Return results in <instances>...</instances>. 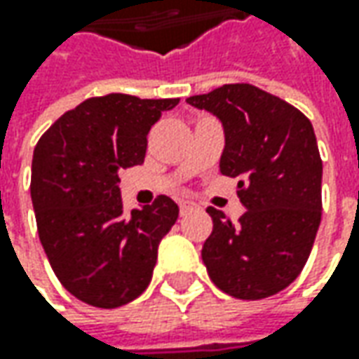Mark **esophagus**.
Listing matches in <instances>:
<instances>
[{
    "label": "esophagus",
    "instance_id": "1",
    "mask_svg": "<svg viewBox=\"0 0 359 359\" xmlns=\"http://www.w3.org/2000/svg\"><path fill=\"white\" fill-rule=\"evenodd\" d=\"M191 210H196V203H191V201H182L180 203V214L182 215L189 214Z\"/></svg>",
    "mask_w": 359,
    "mask_h": 359
}]
</instances>
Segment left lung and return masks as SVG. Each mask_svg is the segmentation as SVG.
Listing matches in <instances>:
<instances>
[{
	"mask_svg": "<svg viewBox=\"0 0 359 359\" xmlns=\"http://www.w3.org/2000/svg\"><path fill=\"white\" fill-rule=\"evenodd\" d=\"M187 104L222 119L219 170L238 177L245 205L236 224L208 208L214 229L201 259L228 296H273L302 273L322 219V158L311 121L252 83H226Z\"/></svg>",
	"mask_w": 359,
	"mask_h": 359,
	"instance_id": "left-lung-1",
	"label": "left lung"
}]
</instances>
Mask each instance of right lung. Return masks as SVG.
I'll use <instances>...</instances> for the list:
<instances>
[{
	"instance_id": "right-lung-1",
	"label": "right lung",
	"mask_w": 359,
	"mask_h": 359,
	"mask_svg": "<svg viewBox=\"0 0 359 359\" xmlns=\"http://www.w3.org/2000/svg\"><path fill=\"white\" fill-rule=\"evenodd\" d=\"M177 102L128 93L90 97L65 111L35 145L37 233L57 280L88 306H126L151 282L159 241L180 208L158 196L126 214L119 170L144 163L147 133Z\"/></svg>"
}]
</instances>
